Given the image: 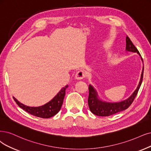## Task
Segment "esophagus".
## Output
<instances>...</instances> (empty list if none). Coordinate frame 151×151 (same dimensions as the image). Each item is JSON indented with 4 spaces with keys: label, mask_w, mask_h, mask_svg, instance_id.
Listing matches in <instances>:
<instances>
[{
    "label": "esophagus",
    "mask_w": 151,
    "mask_h": 151,
    "mask_svg": "<svg viewBox=\"0 0 151 151\" xmlns=\"http://www.w3.org/2000/svg\"><path fill=\"white\" fill-rule=\"evenodd\" d=\"M85 77V72L83 70L78 71L75 75V78L78 80H82L83 78H84Z\"/></svg>",
    "instance_id": "34e87169"
}]
</instances>
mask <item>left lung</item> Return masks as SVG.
Wrapping results in <instances>:
<instances>
[{"instance_id":"left-lung-1","label":"left lung","mask_w":151,"mask_h":151,"mask_svg":"<svg viewBox=\"0 0 151 151\" xmlns=\"http://www.w3.org/2000/svg\"><path fill=\"white\" fill-rule=\"evenodd\" d=\"M126 50L132 52H137L141 57L140 53L139 52L136 47L134 45L131 39L127 35L126 36ZM141 59L142 60V57ZM143 73L144 68L142 69L140 81H139V85L137 86V88H136L135 91L133 93V94L129 98L119 103H107L101 101L98 98V94L96 90H94L91 85H89V96L88 99V103L89 108H90L91 113L99 116H109L110 115L114 114L120 112V111L127 109L134 101V100L136 96H137L139 88L141 87L143 79Z\"/></svg>"}]
</instances>
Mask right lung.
<instances>
[{
    "mask_svg": "<svg viewBox=\"0 0 151 151\" xmlns=\"http://www.w3.org/2000/svg\"><path fill=\"white\" fill-rule=\"evenodd\" d=\"M68 86V85L65 86L64 88L61 89L59 93L51 101L42 106L39 107L27 106L20 103L14 97L13 98L14 101L18 104L19 106L27 111V113L35 116L39 117V118H50L55 114H57L60 111L63 102V99L65 95V91Z\"/></svg>",
    "mask_w": 151,
    "mask_h": 151,
    "instance_id": "add662e5",
    "label": "right lung"
}]
</instances>
